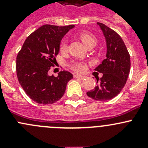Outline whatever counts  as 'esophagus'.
Listing matches in <instances>:
<instances>
[{
    "label": "esophagus",
    "instance_id": "obj_1",
    "mask_svg": "<svg viewBox=\"0 0 148 148\" xmlns=\"http://www.w3.org/2000/svg\"><path fill=\"white\" fill-rule=\"evenodd\" d=\"M74 77H76V78L81 79H84V78H86V76H84V75H79V74H76V75L74 76Z\"/></svg>",
    "mask_w": 148,
    "mask_h": 148
}]
</instances>
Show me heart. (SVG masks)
Segmentation results:
<instances>
[{"label": "heart", "mask_w": 148, "mask_h": 148, "mask_svg": "<svg viewBox=\"0 0 148 148\" xmlns=\"http://www.w3.org/2000/svg\"><path fill=\"white\" fill-rule=\"evenodd\" d=\"M80 38H81L82 41H83V43L85 44L86 47L92 44H96V38H95V37L92 34H89V33H82L80 34ZM67 47H68L67 41L65 38H64L63 40H62L60 43V46H59L60 51L62 52V53L65 52L67 50ZM71 67L74 71H78V72H82V71L85 70L86 66H85L84 63L82 62H74L71 64Z\"/></svg>", "instance_id": "heart-1"}]
</instances>
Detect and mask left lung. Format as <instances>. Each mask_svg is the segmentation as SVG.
I'll return each instance as SVG.
<instances>
[{
	"instance_id": "8db88e82",
	"label": "left lung",
	"mask_w": 148,
	"mask_h": 148,
	"mask_svg": "<svg viewBox=\"0 0 148 148\" xmlns=\"http://www.w3.org/2000/svg\"><path fill=\"white\" fill-rule=\"evenodd\" d=\"M97 23L105 38L107 53L95 69L103 74L102 77L97 78V85L86 95L95 100L107 101L118 95L125 86L130 70V56L118 34L102 23Z\"/></svg>"
}]
</instances>
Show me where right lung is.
Wrapping results in <instances>:
<instances>
[{
  "label": "right lung",
  "mask_w": 148,
  "mask_h": 148,
  "mask_svg": "<svg viewBox=\"0 0 148 148\" xmlns=\"http://www.w3.org/2000/svg\"><path fill=\"white\" fill-rule=\"evenodd\" d=\"M74 25H44L28 36L16 58L18 79L26 95L38 104H49L63 97L72 74L60 71L49 76L51 66L56 62L62 38Z\"/></svg>",
  "instance_id": "1"
}]
</instances>
